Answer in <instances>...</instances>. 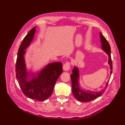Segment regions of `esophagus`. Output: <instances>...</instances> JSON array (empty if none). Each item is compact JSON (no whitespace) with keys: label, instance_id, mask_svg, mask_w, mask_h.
I'll return each mask as SVG.
<instances>
[{"label":"esophagus","instance_id":"obj_1","mask_svg":"<svg viewBox=\"0 0 125 125\" xmlns=\"http://www.w3.org/2000/svg\"><path fill=\"white\" fill-rule=\"evenodd\" d=\"M63 70L64 71H68L70 69V63L69 62H67L63 65Z\"/></svg>","mask_w":125,"mask_h":125}]
</instances>
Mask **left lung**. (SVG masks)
I'll return each mask as SVG.
<instances>
[{
	"instance_id": "8db88e82",
	"label": "left lung",
	"mask_w": 125,
	"mask_h": 125,
	"mask_svg": "<svg viewBox=\"0 0 125 125\" xmlns=\"http://www.w3.org/2000/svg\"><path fill=\"white\" fill-rule=\"evenodd\" d=\"M100 40L102 42V49L107 53L108 55V64L110 65L111 75L112 73V62L111 56V48L107 40L104 36L102 34L100 33ZM71 83H72V92L76 99L82 102H88L90 101L96 99L97 98L102 95L107 88L108 82L106 83L104 89H103L99 92H94L91 91H85L82 89L78 83L79 72L77 68L74 67L73 70V74L70 76Z\"/></svg>"
}]
</instances>
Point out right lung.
<instances>
[{
	"label": "right lung",
	"mask_w": 125,
	"mask_h": 125,
	"mask_svg": "<svg viewBox=\"0 0 125 125\" xmlns=\"http://www.w3.org/2000/svg\"><path fill=\"white\" fill-rule=\"evenodd\" d=\"M35 32V27H34L22 41L18 52L15 73L16 78L23 94L31 99L40 102L46 100L52 94L55 84L63 70L61 62L50 63L42 70L38 76L30 81H27L23 56L25 50L33 40Z\"/></svg>",
	"instance_id": "obj_1"
}]
</instances>
